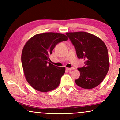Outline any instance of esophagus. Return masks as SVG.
I'll return each mask as SVG.
<instances>
[{"instance_id":"1","label":"esophagus","mask_w":120,"mask_h":120,"mask_svg":"<svg viewBox=\"0 0 120 120\" xmlns=\"http://www.w3.org/2000/svg\"><path fill=\"white\" fill-rule=\"evenodd\" d=\"M66 69L68 70H71L74 69V68H66Z\"/></svg>"}]
</instances>
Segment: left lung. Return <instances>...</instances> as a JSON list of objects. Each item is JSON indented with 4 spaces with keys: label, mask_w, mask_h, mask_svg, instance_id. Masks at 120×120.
I'll use <instances>...</instances> for the list:
<instances>
[{
    "label": "left lung",
    "mask_w": 120,
    "mask_h": 120,
    "mask_svg": "<svg viewBox=\"0 0 120 120\" xmlns=\"http://www.w3.org/2000/svg\"><path fill=\"white\" fill-rule=\"evenodd\" d=\"M76 49L79 58L85 60V65L78 69L80 73L75 83L85 89L98 86L104 79L109 69L108 49L103 40L89 33H66Z\"/></svg>",
    "instance_id": "obj_1"
}]
</instances>
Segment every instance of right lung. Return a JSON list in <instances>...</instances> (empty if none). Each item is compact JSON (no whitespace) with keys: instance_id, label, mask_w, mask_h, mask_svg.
<instances>
[{"instance_id":"right-lung-1","label":"right lung","mask_w":120,"mask_h":120,"mask_svg":"<svg viewBox=\"0 0 120 120\" xmlns=\"http://www.w3.org/2000/svg\"><path fill=\"white\" fill-rule=\"evenodd\" d=\"M68 39L63 34L44 33L34 35L24 45L21 56L24 76L35 90L47 92L60 85L65 68L55 66L49 57L58 42Z\"/></svg>"}]
</instances>
